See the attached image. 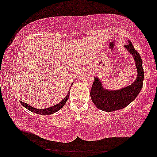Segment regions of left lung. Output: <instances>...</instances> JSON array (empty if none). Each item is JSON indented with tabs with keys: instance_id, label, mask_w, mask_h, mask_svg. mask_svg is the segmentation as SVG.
<instances>
[{
	"instance_id": "left-lung-1",
	"label": "left lung",
	"mask_w": 157,
	"mask_h": 157,
	"mask_svg": "<svg viewBox=\"0 0 157 157\" xmlns=\"http://www.w3.org/2000/svg\"><path fill=\"white\" fill-rule=\"evenodd\" d=\"M125 47L134 57L136 67L137 68V77L136 80L130 86L120 90L109 91L104 89L99 79L94 77L91 86L90 95L93 102L99 109L107 112L126 107L137 97L142 88L144 71L141 57L134 48L131 41H128V44L125 45Z\"/></svg>"
}]
</instances>
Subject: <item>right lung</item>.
Instances as JSON below:
<instances>
[{
	"label": "right lung",
	"mask_w": 157,
	"mask_h": 157,
	"mask_svg": "<svg viewBox=\"0 0 157 157\" xmlns=\"http://www.w3.org/2000/svg\"><path fill=\"white\" fill-rule=\"evenodd\" d=\"M68 97H69V92H68V94H67V96L65 97V98L62 100V101L59 102L58 104H57V105H54V106H52V107H50V108H47V109H35V108L32 107L31 105H28V104L25 103V102H21V103L22 104L23 107L26 108L27 109H29L30 111H32V112L38 113V114H43V115L52 114V113H54L57 112V111H59V110L61 109L63 107V105H65V103H66V102H67Z\"/></svg>",
	"instance_id": "add662e5"
}]
</instances>
